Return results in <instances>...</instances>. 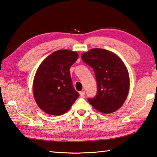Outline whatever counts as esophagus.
Listing matches in <instances>:
<instances>
[{
    "mask_svg": "<svg viewBox=\"0 0 157 157\" xmlns=\"http://www.w3.org/2000/svg\"><path fill=\"white\" fill-rule=\"evenodd\" d=\"M79 95H80L81 97H84V95H85V91L82 90V91L79 92Z\"/></svg>",
    "mask_w": 157,
    "mask_h": 157,
    "instance_id": "esophagus-1",
    "label": "esophagus"
}]
</instances>
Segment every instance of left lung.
I'll use <instances>...</instances> for the list:
<instances>
[{"label": "left lung", "instance_id": "left-lung-1", "mask_svg": "<svg viewBox=\"0 0 157 157\" xmlns=\"http://www.w3.org/2000/svg\"><path fill=\"white\" fill-rule=\"evenodd\" d=\"M82 59L94 69L97 93L88 99L95 109L104 113L116 112L123 105L129 91L127 67L117 55L101 48L91 49L82 54Z\"/></svg>", "mask_w": 157, "mask_h": 157}]
</instances>
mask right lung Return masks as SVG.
I'll return each mask as SVG.
<instances>
[{
    "label": "right lung",
    "instance_id": "obj_1",
    "mask_svg": "<svg viewBox=\"0 0 157 157\" xmlns=\"http://www.w3.org/2000/svg\"><path fill=\"white\" fill-rule=\"evenodd\" d=\"M78 56L76 52L58 50L46 58L36 70L33 86L34 98L39 108L48 114L63 115L79 97L69 72Z\"/></svg>",
    "mask_w": 157,
    "mask_h": 157
}]
</instances>
